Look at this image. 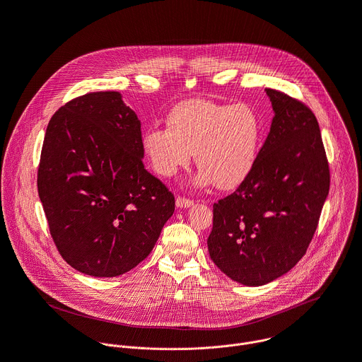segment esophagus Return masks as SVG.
Instances as JSON below:
<instances>
[{
    "label": "esophagus",
    "mask_w": 362,
    "mask_h": 362,
    "mask_svg": "<svg viewBox=\"0 0 362 362\" xmlns=\"http://www.w3.org/2000/svg\"><path fill=\"white\" fill-rule=\"evenodd\" d=\"M192 204H193V200H189V199H185V197H177L176 199V206L180 209H187V208H190Z\"/></svg>",
    "instance_id": "1"
}]
</instances>
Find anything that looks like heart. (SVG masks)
Returning <instances> with one entry per match:
<instances>
[{
    "instance_id": "obj_1",
    "label": "heart",
    "mask_w": 362,
    "mask_h": 362,
    "mask_svg": "<svg viewBox=\"0 0 362 362\" xmlns=\"http://www.w3.org/2000/svg\"><path fill=\"white\" fill-rule=\"evenodd\" d=\"M261 134V119L250 106L193 98L168 115V127L148 129L143 147L153 169L163 177L189 165L194 151L200 169L190 186L202 189L216 182L221 189H232L250 173Z\"/></svg>"
}]
</instances>
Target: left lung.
I'll list each match as a JSON object with an SVG mask.
<instances>
[{"mask_svg":"<svg viewBox=\"0 0 362 362\" xmlns=\"http://www.w3.org/2000/svg\"><path fill=\"white\" fill-rule=\"evenodd\" d=\"M274 119L255 165L214 204L211 259L230 279L261 286L289 272L311 242L329 192L320 124L300 101L265 88Z\"/></svg>","mask_w":362,"mask_h":362,"instance_id":"left-lung-1","label":"left lung"}]
</instances>
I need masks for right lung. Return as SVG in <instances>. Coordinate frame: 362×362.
<instances>
[{
    "label": "right lung",
    "mask_w": 362,
    "mask_h": 362,
    "mask_svg": "<svg viewBox=\"0 0 362 362\" xmlns=\"http://www.w3.org/2000/svg\"><path fill=\"white\" fill-rule=\"evenodd\" d=\"M143 159L140 120L117 91L81 95L51 117L37 186L49 233L71 268L119 276L156 245L175 197Z\"/></svg>",
    "instance_id": "1"
}]
</instances>
